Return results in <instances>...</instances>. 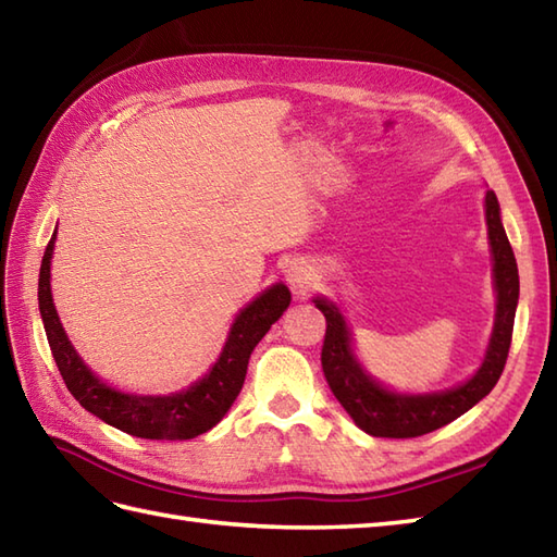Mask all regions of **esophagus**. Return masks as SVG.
<instances>
[{"label": "esophagus", "instance_id": "1", "mask_svg": "<svg viewBox=\"0 0 557 557\" xmlns=\"http://www.w3.org/2000/svg\"><path fill=\"white\" fill-rule=\"evenodd\" d=\"M287 282L294 294H306L313 285V270L306 260H294L287 270Z\"/></svg>", "mask_w": 557, "mask_h": 557}]
</instances>
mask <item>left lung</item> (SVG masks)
<instances>
[{"instance_id": "obj_1", "label": "left lung", "mask_w": 557, "mask_h": 557, "mask_svg": "<svg viewBox=\"0 0 557 557\" xmlns=\"http://www.w3.org/2000/svg\"><path fill=\"white\" fill-rule=\"evenodd\" d=\"M486 222L493 251V277L498 292V311L491 345L476 375L465 385L435 395H399L377 385L357 363L349 345V330L335 304L315 299L325 315V339L321 363L325 381L342 407L347 409L361 431L375 437H419L443 429L479 399L486 397L498 383L512 345L515 311L519 299V272L512 246L500 222V206L493 191H486Z\"/></svg>"}]
</instances>
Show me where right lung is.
I'll use <instances>...</instances> for the list:
<instances>
[{
  "instance_id": "obj_1",
  "label": "right lung",
  "mask_w": 557,
  "mask_h": 557,
  "mask_svg": "<svg viewBox=\"0 0 557 557\" xmlns=\"http://www.w3.org/2000/svg\"><path fill=\"white\" fill-rule=\"evenodd\" d=\"M52 248L54 234L42 256L38 301L47 342H50L52 357L64 377V385L83 409L96 413L98 419L114 425V429L136 437H148V441H188V437L210 431L239 395L251 351L292 301L289 289L285 285H275L248 304L236 315L227 345H224L222 357L212 366V371L203 381L184 389V393L168 397L124 395L120 389L98 381V375L90 373L88 366L81 361L76 349L66 339L50 292Z\"/></svg>"
}]
</instances>
